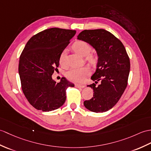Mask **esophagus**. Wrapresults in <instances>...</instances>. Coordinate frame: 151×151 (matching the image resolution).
Listing matches in <instances>:
<instances>
[{
  "label": "esophagus",
  "instance_id": "1",
  "mask_svg": "<svg viewBox=\"0 0 151 151\" xmlns=\"http://www.w3.org/2000/svg\"><path fill=\"white\" fill-rule=\"evenodd\" d=\"M75 87H77V88H83L85 86L84 85H80V84H76Z\"/></svg>",
  "mask_w": 151,
  "mask_h": 151
}]
</instances>
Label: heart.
Wrapping results in <instances>:
<instances>
[{"label":"heart","instance_id":"obj_1","mask_svg":"<svg viewBox=\"0 0 151 151\" xmlns=\"http://www.w3.org/2000/svg\"><path fill=\"white\" fill-rule=\"evenodd\" d=\"M73 48L77 53H78L82 57H86L90 53L92 50L91 45L85 41H78L73 45ZM89 55V54H88ZM87 59L91 62H93L95 60V57L93 55H88ZM59 62L60 65H64L65 64V50H64L59 57ZM91 73V70L89 68L83 67L80 68H73L66 72L65 76L71 80V81L75 82H82L86 77Z\"/></svg>","mask_w":151,"mask_h":151}]
</instances>
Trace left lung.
<instances>
[{
    "mask_svg": "<svg viewBox=\"0 0 151 151\" xmlns=\"http://www.w3.org/2000/svg\"><path fill=\"white\" fill-rule=\"evenodd\" d=\"M77 38L93 46L98 55L96 71L91 80L100 81L87 86L93 89V97L84 101L87 109L104 113L113 108L120 100L127 86L130 60L122 42L111 33L103 29L83 30Z\"/></svg>",
    "mask_w": 151,
    "mask_h": 151,
    "instance_id": "1",
    "label": "left lung"
}]
</instances>
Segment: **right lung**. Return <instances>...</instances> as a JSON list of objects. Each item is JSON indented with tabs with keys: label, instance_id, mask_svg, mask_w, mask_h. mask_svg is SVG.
<instances>
[{
	"label": "right lung",
	"instance_id": "1",
	"mask_svg": "<svg viewBox=\"0 0 151 151\" xmlns=\"http://www.w3.org/2000/svg\"><path fill=\"white\" fill-rule=\"evenodd\" d=\"M75 34V30L50 28L35 35L24 47L19 64L21 86L36 109H57L65 102L68 87L75 86L64 77L57 83L52 75L58 68L61 52Z\"/></svg>",
	"mask_w": 151,
	"mask_h": 151
}]
</instances>
